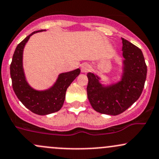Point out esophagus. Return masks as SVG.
<instances>
[{
	"mask_svg": "<svg viewBox=\"0 0 159 159\" xmlns=\"http://www.w3.org/2000/svg\"><path fill=\"white\" fill-rule=\"evenodd\" d=\"M91 71V66L88 64H84L83 65L82 67H81V71L84 73L88 72V71Z\"/></svg>",
	"mask_w": 159,
	"mask_h": 159,
	"instance_id": "34e87169",
	"label": "esophagus"
}]
</instances>
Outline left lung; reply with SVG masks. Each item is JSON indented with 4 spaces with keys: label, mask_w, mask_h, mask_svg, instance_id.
Listing matches in <instances>:
<instances>
[{
    "label": "left lung",
    "mask_w": 159,
    "mask_h": 159,
    "mask_svg": "<svg viewBox=\"0 0 159 159\" xmlns=\"http://www.w3.org/2000/svg\"><path fill=\"white\" fill-rule=\"evenodd\" d=\"M123 75L117 83L104 86L100 78L88 73L87 93L93 110L103 114H120L136 102L143 92L146 79L147 66L141 49L122 38Z\"/></svg>",
    "instance_id": "8db88e82"
}]
</instances>
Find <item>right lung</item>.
<instances>
[{
	"instance_id": "add662e5",
	"label": "right lung",
	"mask_w": 159,
	"mask_h": 159,
	"mask_svg": "<svg viewBox=\"0 0 159 159\" xmlns=\"http://www.w3.org/2000/svg\"><path fill=\"white\" fill-rule=\"evenodd\" d=\"M35 31L26 36L16 46L11 64V77L15 94L21 103L33 113L38 115H47L57 112L61 108L66 98L67 88L81 72L79 68L61 73L56 83L49 89L36 91L30 86L26 80L23 68V52L30 37L38 32Z\"/></svg>"
}]
</instances>
